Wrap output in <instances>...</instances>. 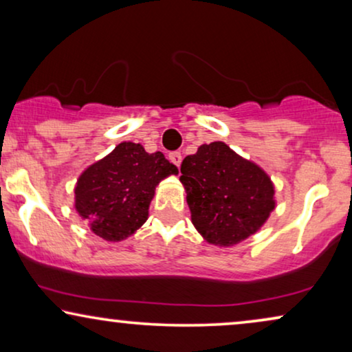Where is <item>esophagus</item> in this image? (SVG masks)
I'll return each instance as SVG.
<instances>
[{
    "instance_id": "obj_1",
    "label": "esophagus",
    "mask_w": 352,
    "mask_h": 352,
    "mask_svg": "<svg viewBox=\"0 0 352 352\" xmlns=\"http://www.w3.org/2000/svg\"><path fill=\"white\" fill-rule=\"evenodd\" d=\"M168 157H170V160L173 162V163H175V165L176 166H179L181 165V162H182V155H181V152H170V155H168Z\"/></svg>"
}]
</instances>
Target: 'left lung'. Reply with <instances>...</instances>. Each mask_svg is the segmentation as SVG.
<instances>
[{"mask_svg": "<svg viewBox=\"0 0 352 352\" xmlns=\"http://www.w3.org/2000/svg\"><path fill=\"white\" fill-rule=\"evenodd\" d=\"M192 223L206 242L230 247L256 232L276 206L269 176L224 142L204 144L181 163Z\"/></svg>", "mask_w": 352, "mask_h": 352, "instance_id": "obj_1", "label": "left lung"}]
</instances>
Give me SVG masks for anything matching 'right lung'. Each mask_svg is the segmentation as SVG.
I'll return each mask as SVG.
<instances>
[{
    "label": "right lung",
    "mask_w": 352,
    "mask_h": 352,
    "mask_svg": "<svg viewBox=\"0 0 352 352\" xmlns=\"http://www.w3.org/2000/svg\"><path fill=\"white\" fill-rule=\"evenodd\" d=\"M170 175H177V168L162 152L122 142L80 176L75 208L96 235L118 242L146 223L155 186Z\"/></svg>",
    "instance_id": "1"
}]
</instances>
